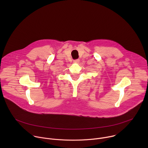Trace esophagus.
Segmentation results:
<instances>
[{
  "instance_id": "esophagus-1",
  "label": "esophagus",
  "mask_w": 148,
  "mask_h": 148,
  "mask_svg": "<svg viewBox=\"0 0 148 148\" xmlns=\"http://www.w3.org/2000/svg\"><path fill=\"white\" fill-rule=\"evenodd\" d=\"M73 62H74V63H79V59L75 60H74Z\"/></svg>"
}]
</instances>
